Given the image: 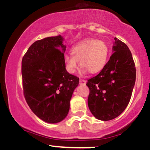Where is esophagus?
<instances>
[{"instance_id": "esophagus-1", "label": "esophagus", "mask_w": 150, "mask_h": 150, "mask_svg": "<svg viewBox=\"0 0 150 150\" xmlns=\"http://www.w3.org/2000/svg\"><path fill=\"white\" fill-rule=\"evenodd\" d=\"M79 84H82V85H84V84H86V80L81 79H80V80H79Z\"/></svg>"}]
</instances>
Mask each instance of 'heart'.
Instances as JSON below:
<instances>
[{
	"label": "heart",
	"mask_w": 150,
	"mask_h": 150,
	"mask_svg": "<svg viewBox=\"0 0 150 150\" xmlns=\"http://www.w3.org/2000/svg\"><path fill=\"white\" fill-rule=\"evenodd\" d=\"M109 54V47L103 41L95 38L84 40L74 46L71 53L65 55L66 69L69 73L74 74L80 61L84 73H98L106 66Z\"/></svg>",
	"instance_id": "b5f03b06"
}]
</instances>
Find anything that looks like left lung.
Returning <instances> with one entry per match:
<instances>
[{"label": "left lung", "mask_w": 150, "mask_h": 150, "mask_svg": "<svg viewBox=\"0 0 150 150\" xmlns=\"http://www.w3.org/2000/svg\"><path fill=\"white\" fill-rule=\"evenodd\" d=\"M114 53L103 70L87 80L88 106L98 120L108 121L127 107L136 81V67L131 52L124 42L115 38Z\"/></svg>", "instance_id": "left-lung-1"}]
</instances>
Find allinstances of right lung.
<instances>
[{"instance_id": "add662e5", "label": "right lung", "mask_w": 150, "mask_h": 150, "mask_svg": "<svg viewBox=\"0 0 150 150\" xmlns=\"http://www.w3.org/2000/svg\"><path fill=\"white\" fill-rule=\"evenodd\" d=\"M61 35L35 41L22 60L23 93L29 107L49 123L65 119L79 79L66 69Z\"/></svg>"}]
</instances>
